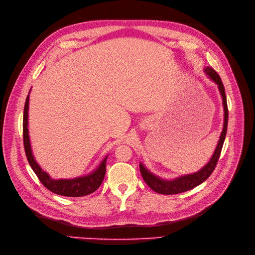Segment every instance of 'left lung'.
<instances>
[{
  "label": "left lung",
  "mask_w": 255,
  "mask_h": 255,
  "mask_svg": "<svg viewBox=\"0 0 255 255\" xmlns=\"http://www.w3.org/2000/svg\"><path fill=\"white\" fill-rule=\"evenodd\" d=\"M204 72L207 74L210 79L217 84L218 88H219L221 98L223 101V108H224V124H223V129L220 135V139L218 141L217 147L214 151V154L212 155L210 162L205 165L199 171L183 175L176 177L172 180H165L163 178H160L152 174L150 171H148L146 168L144 167L142 163H140V172L142 174V177L147 186L152 189L154 192L159 194H164V195H173V194L183 193L186 191H189L193 188H195L202 184L205 179H208L210 175L213 173L214 169L217 165L218 160L220 157V153L222 150L223 143L225 140L226 131H227V124H228V108H227V102H226V95H225V89L223 86V83L219 77V75L212 68V67H205Z\"/></svg>",
  "instance_id": "1"
}]
</instances>
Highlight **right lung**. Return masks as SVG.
Wrapping results in <instances>:
<instances>
[{"instance_id": "obj_1", "label": "right lung", "mask_w": 255, "mask_h": 255, "mask_svg": "<svg viewBox=\"0 0 255 255\" xmlns=\"http://www.w3.org/2000/svg\"><path fill=\"white\" fill-rule=\"evenodd\" d=\"M28 111H29V94L25 103L23 109V119H22V134H23V146L28 162L33 169V171L37 175L41 184L50 190L51 192L58 194V195L67 197H82L89 195L95 192L102 185L105 174H106V163L107 157L102 161L100 166L92 171L90 174L75 177L71 179H53L46 172H44L40 166L35 161L32 153V148L30 144L29 129H28Z\"/></svg>"}]
</instances>
